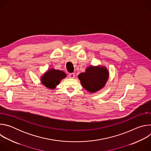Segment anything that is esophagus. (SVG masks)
Here are the masks:
<instances>
[{
    "instance_id": "1",
    "label": "esophagus",
    "mask_w": 151,
    "mask_h": 151,
    "mask_svg": "<svg viewBox=\"0 0 151 151\" xmlns=\"http://www.w3.org/2000/svg\"><path fill=\"white\" fill-rule=\"evenodd\" d=\"M69 78H72V79H73V78H75V74L74 73H69Z\"/></svg>"
}]
</instances>
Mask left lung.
I'll return each mask as SVG.
<instances>
[{"label": "left lung", "instance_id": "left-lung-1", "mask_svg": "<svg viewBox=\"0 0 151 151\" xmlns=\"http://www.w3.org/2000/svg\"><path fill=\"white\" fill-rule=\"evenodd\" d=\"M109 73L104 66H90L78 75L82 87L90 93H96L104 87Z\"/></svg>", "mask_w": 151, "mask_h": 151}]
</instances>
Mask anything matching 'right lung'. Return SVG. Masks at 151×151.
Wrapping results in <instances>:
<instances>
[{
	"mask_svg": "<svg viewBox=\"0 0 151 151\" xmlns=\"http://www.w3.org/2000/svg\"><path fill=\"white\" fill-rule=\"evenodd\" d=\"M66 77V74L63 71L54 69H49L41 77L42 83L50 90H53L60 81Z\"/></svg>",
	"mask_w": 151,
	"mask_h": 151,
	"instance_id": "add662e5",
	"label": "right lung"
}]
</instances>
